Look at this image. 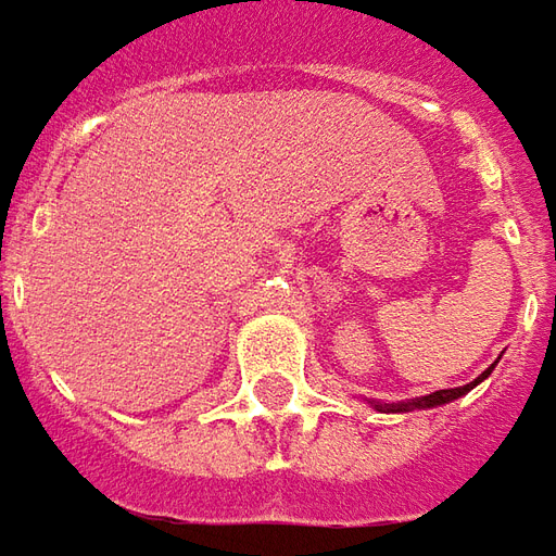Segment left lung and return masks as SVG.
<instances>
[{"label":"left lung","mask_w":556,"mask_h":556,"mask_svg":"<svg viewBox=\"0 0 556 556\" xmlns=\"http://www.w3.org/2000/svg\"><path fill=\"white\" fill-rule=\"evenodd\" d=\"M491 370H494V364L481 372L476 382H469V386H460V388H442V391H433V394H427V397L406 400V403H376V400H370V403L376 406V409H379V413H413V409H433V406H442V403H452V400L464 397L469 388H476L481 379H488V376H491Z\"/></svg>","instance_id":"8db88e82"}]
</instances>
